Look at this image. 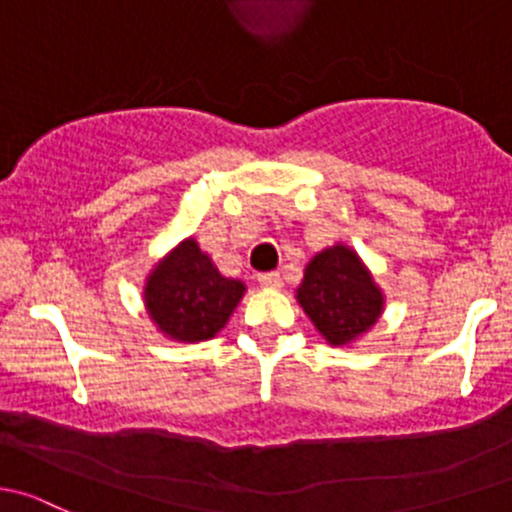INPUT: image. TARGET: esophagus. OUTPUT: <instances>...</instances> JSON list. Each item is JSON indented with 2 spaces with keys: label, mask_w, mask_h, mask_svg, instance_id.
<instances>
[{
  "label": "esophagus",
  "mask_w": 512,
  "mask_h": 512,
  "mask_svg": "<svg viewBox=\"0 0 512 512\" xmlns=\"http://www.w3.org/2000/svg\"><path fill=\"white\" fill-rule=\"evenodd\" d=\"M258 283L266 288H281L283 278L278 271H266V273H258Z\"/></svg>",
  "instance_id": "1"
}]
</instances>
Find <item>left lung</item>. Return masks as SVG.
Returning <instances> with one entry per match:
<instances>
[{"label": "left lung", "instance_id": "obj_1", "mask_svg": "<svg viewBox=\"0 0 512 512\" xmlns=\"http://www.w3.org/2000/svg\"><path fill=\"white\" fill-rule=\"evenodd\" d=\"M298 303L330 345L367 333L382 313V293L347 246H333L308 263Z\"/></svg>", "mask_w": 512, "mask_h": 512}]
</instances>
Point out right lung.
Masks as SVG:
<instances>
[{"mask_svg": "<svg viewBox=\"0 0 512 512\" xmlns=\"http://www.w3.org/2000/svg\"><path fill=\"white\" fill-rule=\"evenodd\" d=\"M244 291V283L221 276L197 241L187 239L147 278L145 305L162 333L199 342L224 328Z\"/></svg>", "mask_w": 512, "mask_h": 512, "instance_id": "1", "label": "right lung"}]
</instances>
